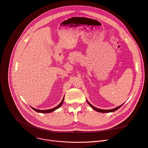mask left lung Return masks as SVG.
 Instances as JSON below:
<instances>
[{"label": "left lung", "instance_id": "left-lung-1", "mask_svg": "<svg viewBox=\"0 0 148 148\" xmlns=\"http://www.w3.org/2000/svg\"><path fill=\"white\" fill-rule=\"evenodd\" d=\"M87 102H88V103L89 104V105L93 108V109L95 110V111H97V112H100V113H109V112H115L116 110H117L118 109H119V108L123 104L119 106V107H116L115 108H113V109H110V110H103V109H99V108H97V107H94V106H93L92 104H90L89 103L88 101H87Z\"/></svg>", "mask_w": 148, "mask_h": 148}]
</instances>
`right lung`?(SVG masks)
Instances as JSON below:
<instances>
[{
	"label": "right lung",
	"mask_w": 148,
	"mask_h": 148,
	"mask_svg": "<svg viewBox=\"0 0 148 148\" xmlns=\"http://www.w3.org/2000/svg\"><path fill=\"white\" fill-rule=\"evenodd\" d=\"M64 98L62 99V101H61V103L58 106H56V107H55L54 108H51V109H49V110H38V109H36V108H33V107H31V108H32L33 109L35 110V111H36V112H38V113H51V112H53V111H54V110H56V109H58V108H59L62 105V104H63V103H64Z\"/></svg>",
	"instance_id": "obj_1"
}]
</instances>
